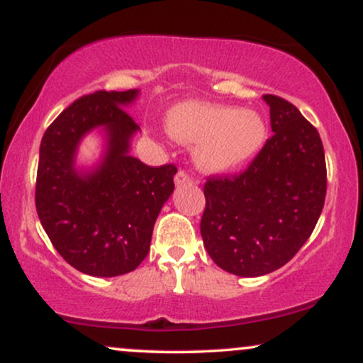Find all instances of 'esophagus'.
<instances>
[{
    "mask_svg": "<svg viewBox=\"0 0 363 363\" xmlns=\"http://www.w3.org/2000/svg\"><path fill=\"white\" fill-rule=\"evenodd\" d=\"M193 182V179H191L189 174L186 172V170H179L176 174V184L177 186H186V184H191Z\"/></svg>",
    "mask_w": 363,
    "mask_h": 363,
    "instance_id": "obj_1",
    "label": "esophagus"
}]
</instances>
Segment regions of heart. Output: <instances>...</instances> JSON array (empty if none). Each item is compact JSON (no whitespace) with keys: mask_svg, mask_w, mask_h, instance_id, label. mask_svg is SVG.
Listing matches in <instances>:
<instances>
[{"mask_svg":"<svg viewBox=\"0 0 363 363\" xmlns=\"http://www.w3.org/2000/svg\"><path fill=\"white\" fill-rule=\"evenodd\" d=\"M167 129L182 143H198L196 160L206 170H232L256 157L268 128L257 112L189 102L169 112Z\"/></svg>","mask_w":363,"mask_h":363,"instance_id":"b5f03b06","label":"heart"}]
</instances>
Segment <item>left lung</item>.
<instances>
[{
  "label": "left lung",
  "mask_w": 363,
  "mask_h": 363,
  "mask_svg": "<svg viewBox=\"0 0 363 363\" xmlns=\"http://www.w3.org/2000/svg\"><path fill=\"white\" fill-rule=\"evenodd\" d=\"M272 138L249 167L210 176L201 237L220 268L261 277L281 268L309 239L326 198V160L320 136L301 111L266 94Z\"/></svg>",
  "instance_id": "1"
}]
</instances>
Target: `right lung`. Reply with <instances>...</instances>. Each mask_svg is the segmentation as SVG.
I'll list each match as a JSON object with an SVG mask.
<instances>
[{"label":"right lung","mask_w":363,"mask_h":363,"mask_svg":"<svg viewBox=\"0 0 363 363\" xmlns=\"http://www.w3.org/2000/svg\"><path fill=\"white\" fill-rule=\"evenodd\" d=\"M138 90L83 95L52 121L40 141L35 208L60 256L91 277H119L140 266L153 225L174 191V164L150 167L129 155L140 126L124 107ZM104 125L108 152L89 174L74 169V153L90 128Z\"/></svg>","instance_id":"add662e5"}]
</instances>
